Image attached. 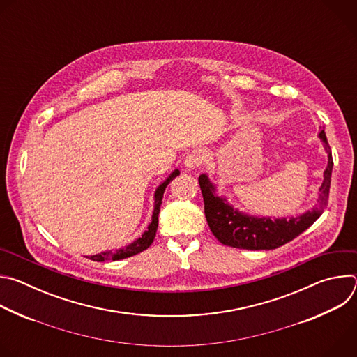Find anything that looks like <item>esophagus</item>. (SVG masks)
Listing matches in <instances>:
<instances>
[{"label":"esophagus","mask_w":357,"mask_h":357,"mask_svg":"<svg viewBox=\"0 0 357 357\" xmlns=\"http://www.w3.org/2000/svg\"><path fill=\"white\" fill-rule=\"evenodd\" d=\"M206 158V154L205 151L202 149H193L192 152H189V154L186 155L185 158V167L188 169H195L197 167H200L203 164V161H205Z\"/></svg>","instance_id":"obj_1"}]
</instances>
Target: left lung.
<instances>
[{"mask_svg": "<svg viewBox=\"0 0 357 357\" xmlns=\"http://www.w3.org/2000/svg\"><path fill=\"white\" fill-rule=\"evenodd\" d=\"M324 148L328 154V165L324 171V181L319 188V205L312 211L296 218H271L251 216L234 209L226 197L216 193V185L206 174L199 176V185L205 202V216L213 236L225 245L245 250H273L277 248L302 231L307 230L324 213L328 203L333 160L325 130L319 132Z\"/></svg>", "mask_w": 357, "mask_h": 357, "instance_id": "left-lung-1", "label": "left lung"}]
</instances>
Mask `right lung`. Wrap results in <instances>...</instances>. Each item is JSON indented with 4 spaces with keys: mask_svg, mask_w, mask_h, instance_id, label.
Returning <instances> with one entry per match:
<instances>
[{
    "mask_svg": "<svg viewBox=\"0 0 357 357\" xmlns=\"http://www.w3.org/2000/svg\"><path fill=\"white\" fill-rule=\"evenodd\" d=\"M179 175V169H175L157 189L154 193V212H152V219L151 223L148 225V229L141 234V237H138L135 241L130 243L128 245L119 248V250H106V251H101L98 254H94V256H90L89 259L93 261H107V260H123L131 256H135V254L146 250L152 241L155 238L157 234V229H158V215H160V208H161V203H162V197H164V192L168 186V183L176 178Z\"/></svg>",
    "mask_w": 357,
    "mask_h": 357,
    "instance_id": "1",
    "label": "right lung"
}]
</instances>
